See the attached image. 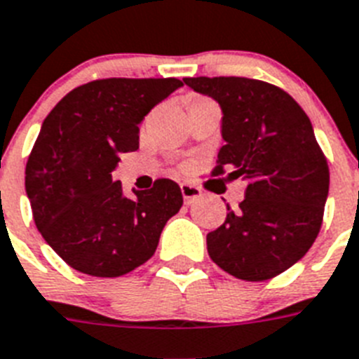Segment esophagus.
<instances>
[{
    "label": "esophagus",
    "mask_w": 359,
    "mask_h": 359,
    "mask_svg": "<svg viewBox=\"0 0 359 359\" xmlns=\"http://www.w3.org/2000/svg\"><path fill=\"white\" fill-rule=\"evenodd\" d=\"M180 191H182V197H184L186 204H194L197 198L203 197L201 188H197V186L194 184H188V182H182V184H180Z\"/></svg>",
    "instance_id": "34e87169"
}]
</instances>
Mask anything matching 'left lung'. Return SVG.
Segmentation results:
<instances>
[{"label": "left lung", "mask_w": 359, "mask_h": 359, "mask_svg": "<svg viewBox=\"0 0 359 359\" xmlns=\"http://www.w3.org/2000/svg\"><path fill=\"white\" fill-rule=\"evenodd\" d=\"M221 105L224 146L212 175L246 180L245 201L206 237L230 276L266 281L314 245L328 197V164L301 105L272 83L241 76L184 78Z\"/></svg>", "instance_id": "1"}]
</instances>
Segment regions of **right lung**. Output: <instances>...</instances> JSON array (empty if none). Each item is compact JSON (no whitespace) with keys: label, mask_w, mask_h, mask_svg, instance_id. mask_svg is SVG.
I'll list each match as a JSON object with an SVG mask.
<instances>
[{"label":"right lung","mask_w":359,"mask_h":359,"mask_svg":"<svg viewBox=\"0 0 359 359\" xmlns=\"http://www.w3.org/2000/svg\"><path fill=\"white\" fill-rule=\"evenodd\" d=\"M182 87L177 78H105L72 89L47 114L25 168V191L47 245L71 268L118 277L155 254L182 206L170 179L123 195L113 170L138 149V123Z\"/></svg>","instance_id":"add662e5"}]
</instances>
